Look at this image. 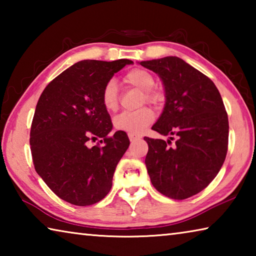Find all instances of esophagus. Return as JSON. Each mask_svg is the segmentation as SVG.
Returning <instances> with one entry per match:
<instances>
[{
  "mask_svg": "<svg viewBox=\"0 0 256 256\" xmlns=\"http://www.w3.org/2000/svg\"><path fill=\"white\" fill-rule=\"evenodd\" d=\"M128 138H130V141H131V142H134V141L138 140V138H140V136H132V134H128Z\"/></svg>",
  "mask_w": 256,
  "mask_h": 256,
  "instance_id": "obj_1",
  "label": "esophagus"
}]
</instances>
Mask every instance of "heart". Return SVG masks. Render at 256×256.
I'll use <instances>...</instances> for the list:
<instances>
[{"label": "heart", "instance_id": "heart-1", "mask_svg": "<svg viewBox=\"0 0 256 256\" xmlns=\"http://www.w3.org/2000/svg\"><path fill=\"white\" fill-rule=\"evenodd\" d=\"M124 82L130 86L144 92V98L148 102L157 105L162 102V94L152 90L154 86V76L144 68H133L124 76ZM102 102L108 112H114L118 107V89L114 80L105 84L102 94ZM154 120V112L149 107H144L136 112H124L114 120V125L118 131L126 132L132 136H140Z\"/></svg>", "mask_w": 256, "mask_h": 256}]
</instances>
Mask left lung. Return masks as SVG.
Here are the masks:
<instances>
[{"instance_id":"obj_1","label":"left lung","mask_w":256,"mask_h":256,"mask_svg":"<svg viewBox=\"0 0 256 256\" xmlns=\"http://www.w3.org/2000/svg\"><path fill=\"white\" fill-rule=\"evenodd\" d=\"M140 64L162 81L166 102L152 130L170 136L167 141L144 138L150 180L164 196L184 200L204 190L226 159L227 112L214 82L177 56ZM172 136L176 141L170 147Z\"/></svg>"}]
</instances>
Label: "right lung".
Returning <instances> with one entry per match:
<instances>
[{
    "mask_svg": "<svg viewBox=\"0 0 256 256\" xmlns=\"http://www.w3.org/2000/svg\"><path fill=\"white\" fill-rule=\"evenodd\" d=\"M132 63L80 60L50 81L37 102L30 130L34 170L56 196L71 204H94L112 188L130 140L123 131L108 136L112 124L102 94L112 76ZM98 138L102 146H88Z\"/></svg>",
    "mask_w": 256,
    "mask_h": 256,
    "instance_id": "obj_1",
    "label": "right lung"
}]
</instances>
